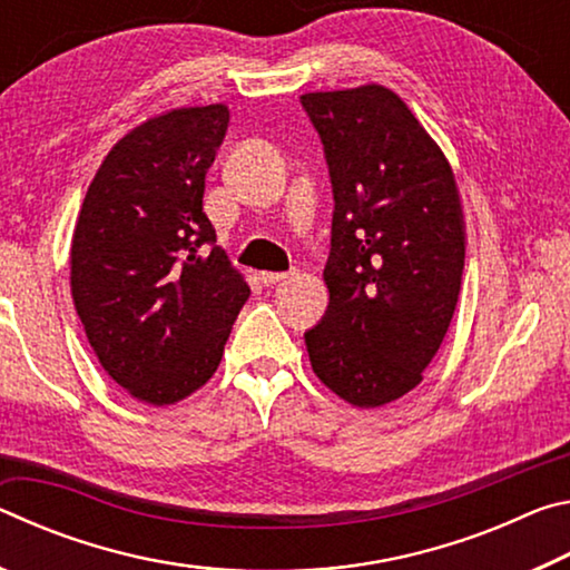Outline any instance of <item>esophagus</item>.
Segmentation results:
<instances>
[{"mask_svg": "<svg viewBox=\"0 0 570 570\" xmlns=\"http://www.w3.org/2000/svg\"><path fill=\"white\" fill-rule=\"evenodd\" d=\"M258 278H262L264 286H274L278 282H284V278H288V274L286 272H264Z\"/></svg>", "mask_w": 570, "mask_h": 570, "instance_id": "34e87169", "label": "esophagus"}]
</instances>
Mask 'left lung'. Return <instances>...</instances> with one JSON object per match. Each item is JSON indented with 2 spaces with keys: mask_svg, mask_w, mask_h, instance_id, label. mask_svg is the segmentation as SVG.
<instances>
[{
  "mask_svg": "<svg viewBox=\"0 0 570 570\" xmlns=\"http://www.w3.org/2000/svg\"><path fill=\"white\" fill-rule=\"evenodd\" d=\"M330 168V306L304 334L326 387L380 407L417 387L458 306L465 220L450 163L382 85L302 95Z\"/></svg>",
  "mask_w": 570,
  "mask_h": 570,
  "instance_id": "left-lung-1",
  "label": "left lung"
}]
</instances>
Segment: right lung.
Returning <instances> with one entry per match:
<instances>
[{"instance_id": "1", "label": "right lung", "mask_w": 570, "mask_h": 570, "mask_svg": "<svg viewBox=\"0 0 570 570\" xmlns=\"http://www.w3.org/2000/svg\"><path fill=\"white\" fill-rule=\"evenodd\" d=\"M228 108H180L125 135L82 200L70 250L77 316L102 370L148 404L214 377L246 286L204 214Z\"/></svg>"}]
</instances>
